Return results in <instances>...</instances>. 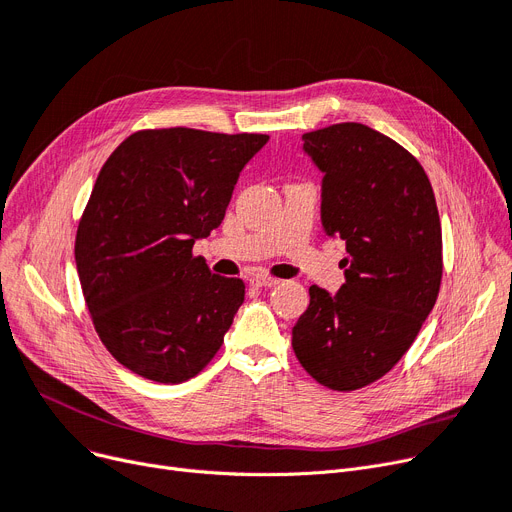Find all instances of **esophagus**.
<instances>
[{"label":"esophagus","mask_w":512,"mask_h":512,"mask_svg":"<svg viewBox=\"0 0 512 512\" xmlns=\"http://www.w3.org/2000/svg\"><path fill=\"white\" fill-rule=\"evenodd\" d=\"M249 284H251V286H255V288H274V286H278V284H280V280H276V278H267V276H255V278H251V280H249Z\"/></svg>","instance_id":"esophagus-1"}]
</instances>
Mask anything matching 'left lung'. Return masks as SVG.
Here are the masks:
<instances>
[{
  "label": "left lung",
  "instance_id": "obj_1",
  "mask_svg": "<svg viewBox=\"0 0 512 512\" xmlns=\"http://www.w3.org/2000/svg\"><path fill=\"white\" fill-rule=\"evenodd\" d=\"M324 172L321 224L346 242V282L311 286L292 348L315 382L351 392L386 375L417 338L442 282V226L419 161L386 134L342 122L303 134Z\"/></svg>",
  "mask_w": 512,
  "mask_h": 512
}]
</instances>
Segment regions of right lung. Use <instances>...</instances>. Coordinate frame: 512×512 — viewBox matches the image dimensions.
<instances>
[{"instance_id": "add662e5", "label": "right lung", "mask_w": 512, "mask_h": 512, "mask_svg": "<svg viewBox=\"0 0 512 512\" xmlns=\"http://www.w3.org/2000/svg\"><path fill=\"white\" fill-rule=\"evenodd\" d=\"M267 134L132 132L107 157L80 215L74 257L95 332L132 373L195 378L220 351L245 282L215 276L197 238L218 228Z\"/></svg>"}]
</instances>
